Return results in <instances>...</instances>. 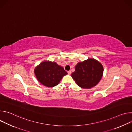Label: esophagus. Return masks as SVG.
I'll return each mask as SVG.
<instances>
[{"mask_svg": "<svg viewBox=\"0 0 132 132\" xmlns=\"http://www.w3.org/2000/svg\"><path fill=\"white\" fill-rule=\"evenodd\" d=\"M67 72H68V75H70V74H71V71H70V70L68 71H67Z\"/></svg>", "mask_w": 132, "mask_h": 132, "instance_id": "1", "label": "esophagus"}]
</instances>
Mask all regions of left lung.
Returning <instances> with one entry per match:
<instances>
[{
  "label": "left lung",
  "instance_id": "8db88e82",
  "mask_svg": "<svg viewBox=\"0 0 132 132\" xmlns=\"http://www.w3.org/2000/svg\"><path fill=\"white\" fill-rule=\"evenodd\" d=\"M103 72V67L100 63L95 59H89L76 65L71 77L79 87L89 89L98 84Z\"/></svg>",
  "mask_w": 132,
  "mask_h": 132
}]
</instances>
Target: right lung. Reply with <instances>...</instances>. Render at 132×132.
<instances>
[{
    "label": "right lung",
    "mask_w": 132,
    "mask_h": 132,
    "mask_svg": "<svg viewBox=\"0 0 132 132\" xmlns=\"http://www.w3.org/2000/svg\"><path fill=\"white\" fill-rule=\"evenodd\" d=\"M35 76L39 82L48 87L57 85L67 72L64 68L55 62L44 61L34 69Z\"/></svg>",
    "instance_id": "add662e5"
}]
</instances>
